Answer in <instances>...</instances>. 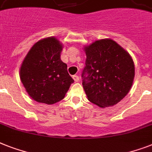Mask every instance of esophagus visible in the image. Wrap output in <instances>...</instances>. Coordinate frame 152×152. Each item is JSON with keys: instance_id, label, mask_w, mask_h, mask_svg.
I'll return each mask as SVG.
<instances>
[{"instance_id": "1", "label": "esophagus", "mask_w": 152, "mask_h": 152, "mask_svg": "<svg viewBox=\"0 0 152 152\" xmlns=\"http://www.w3.org/2000/svg\"><path fill=\"white\" fill-rule=\"evenodd\" d=\"M72 78H73L75 82H79V81H80V77H79L78 76H76V75H74V76H72Z\"/></svg>"}]
</instances>
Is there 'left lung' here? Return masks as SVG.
<instances>
[{"label": "left lung", "instance_id": "8db88e82", "mask_svg": "<svg viewBox=\"0 0 152 152\" xmlns=\"http://www.w3.org/2000/svg\"><path fill=\"white\" fill-rule=\"evenodd\" d=\"M83 50L87 58L82 73L83 87L87 99L100 108L119 103L134 82L135 68L132 57L108 38L95 40Z\"/></svg>", "mask_w": 152, "mask_h": 152}]
</instances>
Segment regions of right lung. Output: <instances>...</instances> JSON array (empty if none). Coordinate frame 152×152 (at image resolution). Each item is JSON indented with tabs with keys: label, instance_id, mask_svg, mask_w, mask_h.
Returning a JSON list of instances; mask_svg holds the SVG:
<instances>
[{
	"label": "right lung",
	"instance_id": "add662e5",
	"mask_svg": "<svg viewBox=\"0 0 152 152\" xmlns=\"http://www.w3.org/2000/svg\"><path fill=\"white\" fill-rule=\"evenodd\" d=\"M62 49L63 44L56 37H49L33 44L23 59L21 82L36 102L47 104L60 102L74 82L61 60Z\"/></svg>",
	"mask_w": 152,
	"mask_h": 152
}]
</instances>
